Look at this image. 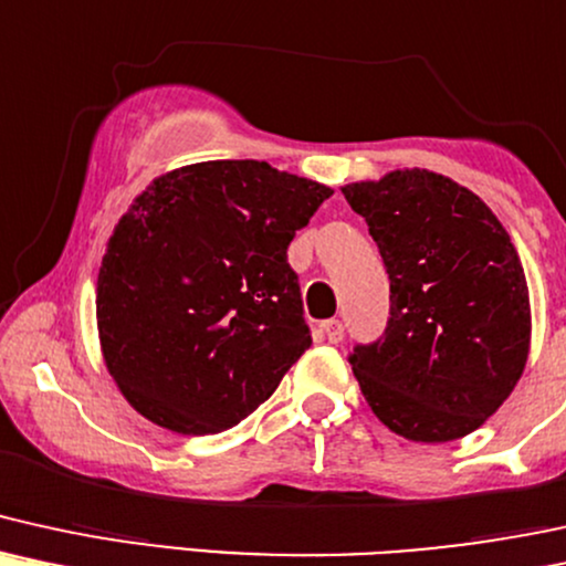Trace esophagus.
<instances>
[{
    "label": "esophagus",
    "instance_id": "1",
    "mask_svg": "<svg viewBox=\"0 0 566 566\" xmlns=\"http://www.w3.org/2000/svg\"><path fill=\"white\" fill-rule=\"evenodd\" d=\"M321 334L328 338L331 344H338L344 338V325L338 323V321H325L323 325H321Z\"/></svg>",
    "mask_w": 566,
    "mask_h": 566
}]
</instances>
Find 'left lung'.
Instances as JSON below:
<instances>
[{"label": "left lung", "instance_id": "obj_1", "mask_svg": "<svg viewBox=\"0 0 566 566\" xmlns=\"http://www.w3.org/2000/svg\"><path fill=\"white\" fill-rule=\"evenodd\" d=\"M389 272L384 338L357 347L365 402L410 442L471 434L509 400L533 338L516 245L476 192L429 169L342 188Z\"/></svg>", "mask_w": 566, "mask_h": 566}]
</instances>
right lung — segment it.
Listing matches in <instances>:
<instances>
[{
  "label": "right lung",
  "mask_w": 566,
  "mask_h": 566,
  "mask_svg": "<svg viewBox=\"0 0 566 566\" xmlns=\"http://www.w3.org/2000/svg\"><path fill=\"white\" fill-rule=\"evenodd\" d=\"M328 196L268 161H201L132 201L95 307L105 368L139 416L219 434L277 389L312 344L285 249Z\"/></svg>",
  "instance_id": "1"
}]
</instances>
